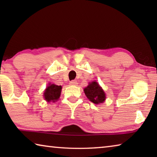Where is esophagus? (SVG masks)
<instances>
[{
	"label": "esophagus",
	"mask_w": 157,
	"mask_h": 157,
	"mask_svg": "<svg viewBox=\"0 0 157 157\" xmlns=\"http://www.w3.org/2000/svg\"><path fill=\"white\" fill-rule=\"evenodd\" d=\"M70 84L71 85H77L78 84V82H77L76 80H72L70 82Z\"/></svg>",
	"instance_id": "1"
}]
</instances>
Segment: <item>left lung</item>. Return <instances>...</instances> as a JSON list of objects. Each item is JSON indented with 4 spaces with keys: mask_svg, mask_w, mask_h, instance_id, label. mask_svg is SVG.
Returning a JSON list of instances; mask_svg holds the SVG:
<instances>
[{
    "mask_svg": "<svg viewBox=\"0 0 157 157\" xmlns=\"http://www.w3.org/2000/svg\"><path fill=\"white\" fill-rule=\"evenodd\" d=\"M84 91L87 98L95 105L102 103L105 100V92L96 82H92L90 83Z\"/></svg>",
    "mask_w": 157,
    "mask_h": 157,
    "instance_id": "8db88e82",
    "label": "left lung"
}]
</instances>
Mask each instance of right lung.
Returning a JSON list of instances; mask_svg holds the SVG:
<instances>
[{"instance_id":"obj_1","label":"right lung","mask_w":157,"mask_h":157,"mask_svg":"<svg viewBox=\"0 0 157 157\" xmlns=\"http://www.w3.org/2000/svg\"><path fill=\"white\" fill-rule=\"evenodd\" d=\"M61 91H62V86H57L54 84H49L44 92V98L48 102H55V100L59 99Z\"/></svg>"}]
</instances>
